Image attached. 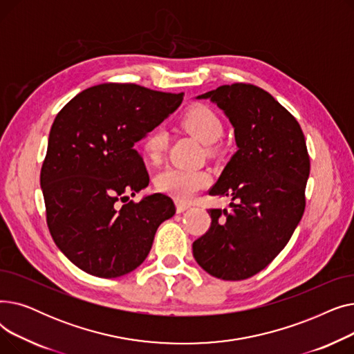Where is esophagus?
Wrapping results in <instances>:
<instances>
[{
    "mask_svg": "<svg viewBox=\"0 0 354 354\" xmlns=\"http://www.w3.org/2000/svg\"><path fill=\"white\" fill-rule=\"evenodd\" d=\"M189 208L188 203H183V202H176V212L180 214L183 211H187Z\"/></svg>",
    "mask_w": 354,
    "mask_h": 354,
    "instance_id": "1",
    "label": "esophagus"
}]
</instances>
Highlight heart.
<instances>
[{
    "label": "heart",
    "mask_w": 354,
    "mask_h": 354,
    "mask_svg": "<svg viewBox=\"0 0 354 354\" xmlns=\"http://www.w3.org/2000/svg\"><path fill=\"white\" fill-rule=\"evenodd\" d=\"M182 127L194 138L205 145L216 142L224 124L219 115L207 104L196 103L191 106L182 118ZM167 135L162 129L149 132L142 142V152L147 162L159 163L166 152ZM211 176L205 171H185V169H166L155 179V187L159 192L174 196L178 201H189L195 194L207 188Z\"/></svg>",
    "instance_id": "obj_1"
}]
</instances>
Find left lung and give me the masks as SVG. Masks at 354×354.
I'll return each mask as SVG.
<instances>
[{"mask_svg": "<svg viewBox=\"0 0 354 354\" xmlns=\"http://www.w3.org/2000/svg\"><path fill=\"white\" fill-rule=\"evenodd\" d=\"M198 99L225 111L238 151L209 189L231 198V211H208L211 227L192 244L194 257L221 280H247L280 254L304 214L310 175L304 133L284 106L250 83L219 86Z\"/></svg>", "mask_w": 354, "mask_h": 354, "instance_id": "left-lung-1", "label": "left lung"}]
</instances>
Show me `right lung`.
I'll return each instance as SVG.
<instances>
[{
	"label": "right lung",
	"mask_w": 354,
	"mask_h": 354,
	"mask_svg": "<svg viewBox=\"0 0 354 354\" xmlns=\"http://www.w3.org/2000/svg\"><path fill=\"white\" fill-rule=\"evenodd\" d=\"M182 99L183 93L103 83L79 93L55 116L40 174L47 227L55 245L87 274L116 278L138 268L158 227L175 215L172 198L163 194L124 201L149 185L136 142Z\"/></svg>",
	"instance_id": "add662e5"
}]
</instances>
